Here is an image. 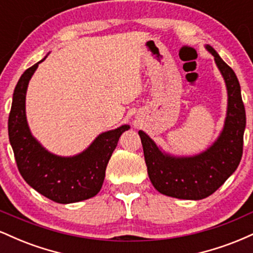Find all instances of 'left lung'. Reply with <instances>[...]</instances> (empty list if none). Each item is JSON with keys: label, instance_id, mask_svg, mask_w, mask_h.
I'll use <instances>...</instances> for the list:
<instances>
[{"label": "left lung", "instance_id": "1", "mask_svg": "<svg viewBox=\"0 0 253 253\" xmlns=\"http://www.w3.org/2000/svg\"><path fill=\"white\" fill-rule=\"evenodd\" d=\"M227 88L228 103L221 134L210 149L193 157H173L163 152L143 130H139L150 181L163 195L183 200H202L226 182L243 156L245 107L234 71L210 45Z\"/></svg>", "mask_w": 253, "mask_h": 253}]
</instances>
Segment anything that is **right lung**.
Instances as JSON below:
<instances>
[{"mask_svg":"<svg viewBox=\"0 0 253 253\" xmlns=\"http://www.w3.org/2000/svg\"><path fill=\"white\" fill-rule=\"evenodd\" d=\"M42 60L22 74L14 90L8 119L9 141L17 169L33 189L57 203L80 202L101 190L113 151L129 126L101 133L88 149L74 157H59L43 149L31 134L26 119L28 82Z\"/></svg>","mask_w":253,"mask_h":253,"instance_id":"obj_1","label":"right lung"}]
</instances>
